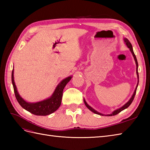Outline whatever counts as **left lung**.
Wrapping results in <instances>:
<instances>
[{"label":"left lung","mask_w":150,"mask_h":150,"mask_svg":"<svg viewBox=\"0 0 150 150\" xmlns=\"http://www.w3.org/2000/svg\"><path fill=\"white\" fill-rule=\"evenodd\" d=\"M124 42H125V44H126V46H128V48L129 49L130 52H131V53H132V55L133 56V58H134V60L135 61V64H136V73H137V79H138V82H137V85L136 86V88L135 90L134 91V92H133V93L132 95V97L130 98V99L127 102V103L123 105V106L122 107H120L119 108H118V109L115 110V111H113L112 113H110V114H107V115H105V114H103L101 113H99L97 111H96L95 110H94L93 108H91L90 106H89V105L88 104V103L86 102L85 99H84V104L86 105V106L89 110H90V111H91L92 112H93L95 114H97V115H102V116H113V115H115L119 113L120 111H122V110L126 109L127 108H128L129 106V105L132 104V103L133 102V99H134V97H135V93H136V91H137V86H138V84H139V73H138V62H137V58H136V56L135 55L134 52H133V47H132V44L130 43V42L129 41V40L128 39H126V38H124Z\"/></svg>","instance_id":"obj_1"}]
</instances>
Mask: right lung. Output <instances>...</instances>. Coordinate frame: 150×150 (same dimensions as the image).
Segmentation results:
<instances>
[{"label":"right lung","instance_id":"add662e5","mask_svg":"<svg viewBox=\"0 0 150 150\" xmlns=\"http://www.w3.org/2000/svg\"><path fill=\"white\" fill-rule=\"evenodd\" d=\"M13 73L14 69H13L11 73V81L14 89L15 97L18 103L24 109L29 111V112L35 115L41 116H46L52 114L55 112L60 107V104H61L64 88L72 78V76H69V77L63 79L61 82H60L59 84L57 86L52 96L46 98V99L37 102V103H29V102H27L23 99L19 95L15 83Z\"/></svg>","mask_w":150,"mask_h":150}]
</instances>
